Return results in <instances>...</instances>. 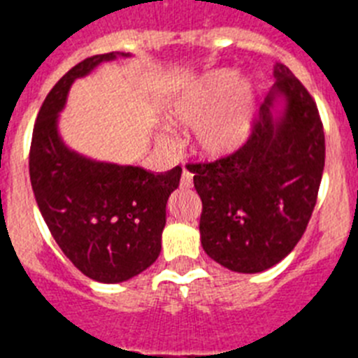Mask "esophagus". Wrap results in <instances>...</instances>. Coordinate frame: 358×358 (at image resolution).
<instances>
[{
    "instance_id": "obj_1",
    "label": "esophagus",
    "mask_w": 358,
    "mask_h": 358,
    "mask_svg": "<svg viewBox=\"0 0 358 358\" xmlns=\"http://www.w3.org/2000/svg\"><path fill=\"white\" fill-rule=\"evenodd\" d=\"M194 186V176L189 170H182V177H181V188H192Z\"/></svg>"
}]
</instances>
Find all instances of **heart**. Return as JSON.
Wrapping results in <instances>:
<instances>
[{"label":"heart","mask_w":358,"mask_h":358,"mask_svg":"<svg viewBox=\"0 0 358 358\" xmlns=\"http://www.w3.org/2000/svg\"><path fill=\"white\" fill-rule=\"evenodd\" d=\"M258 91L235 69H213L186 84L170 100L164 120L176 131L194 129V147L208 159L235 154L248 141L255 125ZM163 147L172 148L169 134H157Z\"/></svg>","instance_id":"1"}]
</instances>
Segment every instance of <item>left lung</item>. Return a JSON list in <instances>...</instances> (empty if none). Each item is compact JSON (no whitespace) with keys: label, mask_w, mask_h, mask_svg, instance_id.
Wrapping results in <instances>:
<instances>
[{"label":"left lung","mask_w":358,"mask_h":358,"mask_svg":"<svg viewBox=\"0 0 358 358\" xmlns=\"http://www.w3.org/2000/svg\"><path fill=\"white\" fill-rule=\"evenodd\" d=\"M240 150L188 164L202 201L201 243L235 273L267 271L301 240L324 169V132L314 98L285 64ZM282 109H277V103Z\"/></svg>","instance_id":"left-lung-1"}]
</instances>
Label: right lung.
Listing matches in <instances>:
<instances>
[{
    "instance_id": "right-lung-1",
    "label": "right lung",
    "mask_w": 358,
    "mask_h": 358,
    "mask_svg": "<svg viewBox=\"0 0 358 358\" xmlns=\"http://www.w3.org/2000/svg\"><path fill=\"white\" fill-rule=\"evenodd\" d=\"M118 57L132 55L90 57L53 85L37 115L30 147L31 189L44 222L71 264L100 283L131 280L157 260L166 201L182 173L181 166L154 173L91 159L62 140L59 115L73 82Z\"/></svg>"
}]
</instances>
